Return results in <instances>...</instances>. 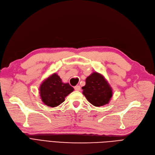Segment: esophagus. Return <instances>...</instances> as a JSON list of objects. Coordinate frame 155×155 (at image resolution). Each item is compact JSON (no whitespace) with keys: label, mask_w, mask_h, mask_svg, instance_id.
<instances>
[{"label":"esophagus","mask_w":155,"mask_h":155,"mask_svg":"<svg viewBox=\"0 0 155 155\" xmlns=\"http://www.w3.org/2000/svg\"><path fill=\"white\" fill-rule=\"evenodd\" d=\"M74 89L75 91H80L81 90V86H79V85H76V86L74 87Z\"/></svg>","instance_id":"34e87169"}]
</instances>
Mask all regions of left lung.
Returning <instances> with one entry per match:
<instances>
[{"label": "left lung", "instance_id": "left-lung-1", "mask_svg": "<svg viewBox=\"0 0 155 155\" xmlns=\"http://www.w3.org/2000/svg\"><path fill=\"white\" fill-rule=\"evenodd\" d=\"M83 94L89 103L95 107L108 104L112 96V89L104 77L94 72L85 80V85L82 87Z\"/></svg>", "mask_w": 155, "mask_h": 155}]
</instances>
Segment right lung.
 I'll return each mask as SVG.
<instances>
[{"label":"right lung","instance_id":"obj_1","mask_svg":"<svg viewBox=\"0 0 155 155\" xmlns=\"http://www.w3.org/2000/svg\"><path fill=\"white\" fill-rule=\"evenodd\" d=\"M74 90L68 83L64 84L56 73L46 78L39 87V93L42 101L50 107L61 104L65 98Z\"/></svg>","mask_w":155,"mask_h":155}]
</instances>
